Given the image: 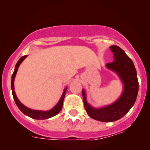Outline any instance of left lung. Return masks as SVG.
Listing matches in <instances>:
<instances>
[{"label": "left lung", "instance_id": "obj_1", "mask_svg": "<svg viewBox=\"0 0 150 150\" xmlns=\"http://www.w3.org/2000/svg\"><path fill=\"white\" fill-rule=\"evenodd\" d=\"M113 53V61L105 67L116 73L123 83V92L115 102L101 108H95L87 101V95L83 89L84 106L90 117L103 122H112L123 117L134 105L139 91V82L132 61L117 46H110Z\"/></svg>", "mask_w": 150, "mask_h": 150}]
</instances>
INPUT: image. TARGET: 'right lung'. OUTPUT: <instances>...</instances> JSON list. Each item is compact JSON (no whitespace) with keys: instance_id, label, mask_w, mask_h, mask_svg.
Instances as JSON below:
<instances>
[{"instance_id":"1","label":"right lung","mask_w":150,"mask_h":150,"mask_svg":"<svg viewBox=\"0 0 150 150\" xmlns=\"http://www.w3.org/2000/svg\"><path fill=\"white\" fill-rule=\"evenodd\" d=\"M27 55H25V56L22 57L16 63L15 69H14V71L12 74L11 76V90H12V94H13V99L15 100V102L16 105L18 107V108L21 110V111L23 112V113L25 115L30 117L33 119H35V120H46V119L52 117L59 113V112L61 111V108L63 107V100H64L65 93H66L67 87L65 88L64 91H63V93L62 94V96H61V99L59 100L58 103H57L56 105H55L54 107H53L52 109L49 110H33L31 109V108H29L26 107V106H24V104H22L21 102H20V100L18 99L17 96H16V92L14 91V80H15V77L16 74H17V71L18 69V67H19L20 65L21 64V63L23 61L25 58H26Z\"/></svg>"}]
</instances>
